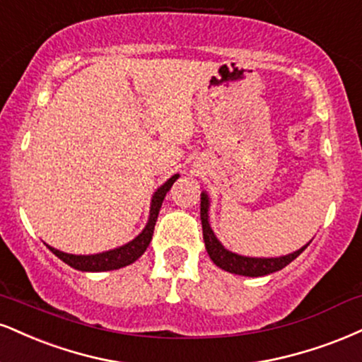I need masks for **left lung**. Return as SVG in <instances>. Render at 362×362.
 I'll list each match as a JSON object with an SVG mask.
<instances>
[{"label": "left lung", "mask_w": 362, "mask_h": 362, "mask_svg": "<svg viewBox=\"0 0 362 362\" xmlns=\"http://www.w3.org/2000/svg\"><path fill=\"white\" fill-rule=\"evenodd\" d=\"M209 199L206 194L200 195V221H202V233L204 241H206V250L219 268L226 269L229 273H236V275L243 276H264L269 273L280 272L290 264L302 251H305L303 246L298 251L291 252V255L280 256V258H246V256H239L236 252H230L217 241V238L212 233L211 226H209Z\"/></svg>", "instance_id": "1"}]
</instances>
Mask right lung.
Here are the masks:
<instances>
[{
    "label": "right lung",
    "instance_id": "1",
    "mask_svg": "<svg viewBox=\"0 0 362 362\" xmlns=\"http://www.w3.org/2000/svg\"><path fill=\"white\" fill-rule=\"evenodd\" d=\"M178 178V175H173L168 178L165 184L156 190L153 199H151V207H150V219H148L146 228L143 229V233L139 234L138 238H134L132 243L128 245L116 247L112 251L99 252V255H89V256H76V255H67V252H62L55 247H50L49 250L54 252L55 256H59L64 263H67L69 267L81 269V272H110V269H117L132 264L133 261H136L143 252L146 251L148 245H150L151 236H153V229L156 224V219H158L160 207H162V202L165 195L170 189H172L173 182Z\"/></svg>",
    "mask_w": 362,
    "mask_h": 362
}]
</instances>
